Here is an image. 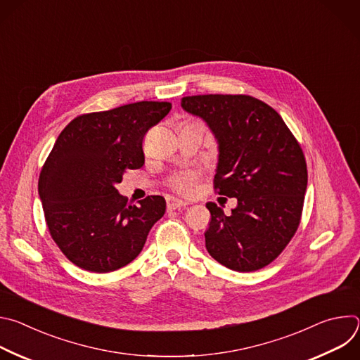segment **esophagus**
I'll return each mask as SVG.
<instances>
[{
	"instance_id": "obj_1",
	"label": "esophagus",
	"mask_w": 360,
	"mask_h": 360,
	"mask_svg": "<svg viewBox=\"0 0 360 360\" xmlns=\"http://www.w3.org/2000/svg\"><path fill=\"white\" fill-rule=\"evenodd\" d=\"M188 202H184L181 199H169L168 200V211H175V210H181L184 207H186Z\"/></svg>"
}]
</instances>
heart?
<instances>
[{"label":"heart","instance_id":"obj_1","mask_svg":"<svg viewBox=\"0 0 360 360\" xmlns=\"http://www.w3.org/2000/svg\"><path fill=\"white\" fill-rule=\"evenodd\" d=\"M196 172L193 171H184V172H179L178 175H175L171 181V185L172 188L179 192V193H184V195H189L192 191H193V186H195V182H196Z\"/></svg>","mask_w":360,"mask_h":360}]
</instances>
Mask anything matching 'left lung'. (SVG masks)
I'll return each instance as SVG.
<instances>
[{
    "label": "left lung",
    "mask_w": 360,
    "mask_h": 360,
    "mask_svg": "<svg viewBox=\"0 0 360 360\" xmlns=\"http://www.w3.org/2000/svg\"><path fill=\"white\" fill-rule=\"evenodd\" d=\"M181 105L207 122L218 141L217 192L238 199L229 215L207 203V250L232 271L265 268L300 222L307 169L299 142L272 107L249 95H192Z\"/></svg>",
    "instance_id": "8db88e82"
}]
</instances>
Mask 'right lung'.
Instances as JSON below:
<instances>
[{
	"mask_svg": "<svg viewBox=\"0 0 360 360\" xmlns=\"http://www.w3.org/2000/svg\"><path fill=\"white\" fill-rule=\"evenodd\" d=\"M171 108V102L141 101L84 114L57 138L41 169L38 193L51 238L74 265L96 274L128 265L164 217L162 196L132 205L115 185L127 169L143 165V136Z\"/></svg>",
	"mask_w": 360,
	"mask_h": 360,
	"instance_id": "add662e5",
	"label": "right lung"
}]
</instances>
